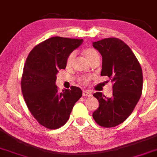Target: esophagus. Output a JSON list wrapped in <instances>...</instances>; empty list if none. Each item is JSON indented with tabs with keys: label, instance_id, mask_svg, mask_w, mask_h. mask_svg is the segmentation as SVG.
Here are the masks:
<instances>
[{
	"label": "esophagus",
	"instance_id": "esophagus-1",
	"mask_svg": "<svg viewBox=\"0 0 157 157\" xmlns=\"http://www.w3.org/2000/svg\"><path fill=\"white\" fill-rule=\"evenodd\" d=\"M82 95H83L84 97H91L92 94L90 93V92L88 91V90H83V91H82Z\"/></svg>",
	"mask_w": 157,
	"mask_h": 157
}]
</instances>
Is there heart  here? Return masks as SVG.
I'll list each match as a JSON object with an SVG mask.
<instances>
[{
	"label": "heart",
	"mask_w": 157,
	"mask_h": 157,
	"mask_svg": "<svg viewBox=\"0 0 157 157\" xmlns=\"http://www.w3.org/2000/svg\"><path fill=\"white\" fill-rule=\"evenodd\" d=\"M82 54L84 55V56L86 57V58L88 61L90 62L94 58H95L96 57H98L99 56V54L98 52L96 51L94 49L90 48H87L83 49L82 50ZM75 52H71L70 54L69 55V56L67 57V67H70L74 59H75ZM90 76H87V75H85V76H81L80 78L78 79L79 82H82V83H87V82L89 81L90 79Z\"/></svg>",
	"instance_id": "obj_1"
}]
</instances>
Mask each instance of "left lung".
I'll return each mask as SVG.
<instances>
[{"instance_id":"1","label":"left lung","mask_w":157,"mask_h":157,"mask_svg":"<svg viewBox=\"0 0 157 157\" xmlns=\"http://www.w3.org/2000/svg\"><path fill=\"white\" fill-rule=\"evenodd\" d=\"M102 57L101 76L113 82V97L101 92L94 94L99 106L93 118L99 126L113 127L129 117L138 102L143 90V71L131 49L117 38H106L93 43Z\"/></svg>"}]
</instances>
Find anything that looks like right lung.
Returning a JSON list of instances; mask_svg holds the SVG:
<instances>
[{
  "mask_svg": "<svg viewBox=\"0 0 157 157\" xmlns=\"http://www.w3.org/2000/svg\"><path fill=\"white\" fill-rule=\"evenodd\" d=\"M82 41L51 37L33 48L26 59L21 80L22 95L36 120L49 129L63 126L82 97V90L76 86L59 92L56 81L58 70L67 67L69 55Z\"/></svg>",
  "mask_w": 157,
  "mask_h": 157,
  "instance_id": "add662e5",
  "label": "right lung"
}]
</instances>
